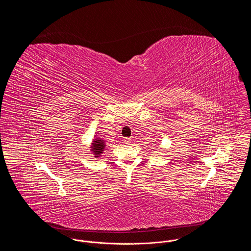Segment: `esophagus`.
<instances>
[{
  "mask_svg": "<svg viewBox=\"0 0 251 251\" xmlns=\"http://www.w3.org/2000/svg\"><path fill=\"white\" fill-rule=\"evenodd\" d=\"M123 141H124V143L125 144H130L131 143V139L130 137H125V138L123 139Z\"/></svg>",
  "mask_w": 251,
  "mask_h": 251,
  "instance_id": "1",
  "label": "esophagus"
}]
</instances>
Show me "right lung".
<instances>
[{"label":"right lung","mask_w":251,"mask_h":251,"mask_svg":"<svg viewBox=\"0 0 251 251\" xmlns=\"http://www.w3.org/2000/svg\"><path fill=\"white\" fill-rule=\"evenodd\" d=\"M104 148H105L104 141L101 140L100 138H96L95 140L93 141V143H92V149H91V151H93V153L95 155V158H98V157L100 156V154L104 151Z\"/></svg>","instance_id":"obj_1"}]
</instances>
